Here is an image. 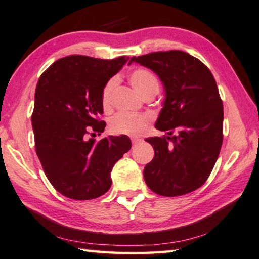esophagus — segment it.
<instances>
[{
  "label": "esophagus",
  "instance_id": "1",
  "mask_svg": "<svg viewBox=\"0 0 259 259\" xmlns=\"http://www.w3.org/2000/svg\"><path fill=\"white\" fill-rule=\"evenodd\" d=\"M141 139H139V138H136V137H133L132 139H131V141H132V145H137L139 141H140Z\"/></svg>",
  "mask_w": 259,
  "mask_h": 259
}]
</instances>
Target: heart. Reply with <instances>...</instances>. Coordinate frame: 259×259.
<instances>
[{"label": "heart", "instance_id": "1", "mask_svg": "<svg viewBox=\"0 0 259 259\" xmlns=\"http://www.w3.org/2000/svg\"><path fill=\"white\" fill-rule=\"evenodd\" d=\"M130 81L139 95L142 97L149 95L155 96L159 90V80L156 76L145 67H136L131 71ZM115 83L117 81L114 78H112L106 81L102 90L100 100L105 110H108L112 105V96H113ZM149 122H151V118L148 115L119 112L111 119L110 130L112 133L118 134V136H138L147 128Z\"/></svg>", "mask_w": 259, "mask_h": 259}]
</instances>
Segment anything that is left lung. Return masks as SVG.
<instances>
[{
    "label": "left lung",
    "instance_id": "obj_1",
    "mask_svg": "<svg viewBox=\"0 0 259 259\" xmlns=\"http://www.w3.org/2000/svg\"><path fill=\"white\" fill-rule=\"evenodd\" d=\"M132 61L154 71L166 90L156 128L168 137L145 140L154 148L146 185L161 196L194 192L207 181L223 141V103L210 70L180 50L157 51Z\"/></svg>",
    "mask_w": 259,
    "mask_h": 259
}]
</instances>
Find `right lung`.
Returning <instances> with one entry per match:
<instances>
[{"instance_id":"add662e5","label":"right lung","mask_w":259,"mask_h":259,"mask_svg":"<svg viewBox=\"0 0 259 259\" xmlns=\"http://www.w3.org/2000/svg\"><path fill=\"white\" fill-rule=\"evenodd\" d=\"M128 57L100 59L72 55L40 74L31 115L35 148L54 188L72 200H92L111 187L114 163L131 149L127 136H100V95L104 85Z\"/></svg>"}]
</instances>
